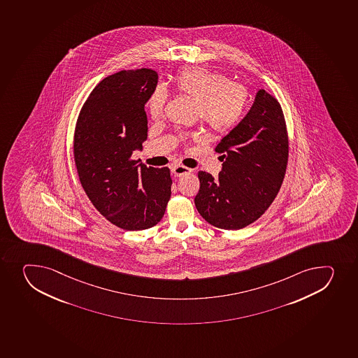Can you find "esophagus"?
Returning <instances> with one entry per match:
<instances>
[{"label":"esophagus","mask_w":358,"mask_h":358,"mask_svg":"<svg viewBox=\"0 0 358 358\" xmlns=\"http://www.w3.org/2000/svg\"><path fill=\"white\" fill-rule=\"evenodd\" d=\"M171 173H173V176L175 177H181L183 176V175L192 173V169H189L187 166L177 164V166H173V168H171Z\"/></svg>","instance_id":"esophagus-1"}]
</instances>
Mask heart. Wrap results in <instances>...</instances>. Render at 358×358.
<instances>
[{"instance_id": "heart-1", "label": "heart", "mask_w": 358, "mask_h": 358, "mask_svg": "<svg viewBox=\"0 0 358 358\" xmlns=\"http://www.w3.org/2000/svg\"><path fill=\"white\" fill-rule=\"evenodd\" d=\"M178 94L195 100L196 114L215 133H227L239 122L248 103V90L239 83L227 82L225 76L206 69H185L173 79ZM166 94L154 90L148 100L150 117L162 115Z\"/></svg>"}]
</instances>
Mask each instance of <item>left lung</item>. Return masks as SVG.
Returning <instances> with one entry per match:
<instances>
[{"instance_id":"left-lung-1","label":"left lung","mask_w":358,"mask_h":358,"mask_svg":"<svg viewBox=\"0 0 358 358\" xmlns=\"http://www.w3.org/2000/svg\"><path fill=\"white\" fill-rule=\"evenodd\" d=\"M218 177L199 171L195 197L199 215L213 227L239 230L268 209L288 161V135L278 100L259 90L248 113L217 145Z\"/></svg>"}]
</instances>
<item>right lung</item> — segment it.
Segmentation results:
<instances>
[{"label": "right lung", "mask_w": 358, "mask_h": 358, "mask_svg": "<svg viewBox=\"0 0 358 358\" xmlns=\"http://www.w3.org/2000/svg\"><path fill=\"white\" fill-rule=\"evenodd\" d=\"M150 69L108 76L93 89L76 124L79 180L93 206L115 227L145 230L162 220L171 195L170 170L138 164L147 140L145 105L157 85Z\"/></svg>", "instance_id": "1"}]
</instances>
